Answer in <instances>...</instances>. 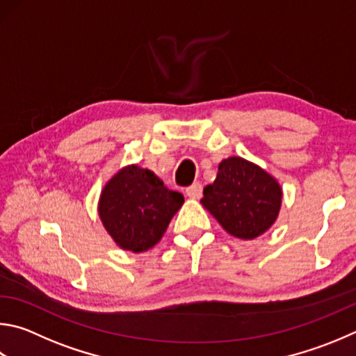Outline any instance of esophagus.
<instances>
[{
  "instance_id": "1",
  "label": "esophagus",
  "mask_w": 356,
  "mask_h": 356,
  "mask_svg": "<svg viewBox=\"0 0 356 356\" xmlns=\"http://www.w3.org/2000/svg\"><path fill=\"white\" fill-rule=\"evenodd\" d=\"M186 196H188L190 199H199L200 196H202V185L200 184H193L191 186H188L186 188Z\"/></svg>"
}]
</instances>
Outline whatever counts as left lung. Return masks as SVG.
Segmentation results:
<instances>
[{"instance_id": "obj_1", "label": "left lung", "mask_w": 356, "mask_h": 356, "mask_svg": "<svg viewBox=\"0 0 356 356\" xmlns=\"http://www.w3.org/2000/svg\"><path fill=\"white\" fill-rule=\"evenodd\" d=\"M283 191L274 176L243 157L224 159L200 204L232 236L254 240L273 227Z\"/></svg>"}]
</instances>
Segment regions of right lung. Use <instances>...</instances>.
Listing matches in <instances>:
<instances>
[{
    "instance_id": "add662e5",
    "label": "right lung",
    "mask_w": 356,
    "mask_h": 356,
    "mask_svg": "<svg viewBox=\"0 0 356 356\" xmlns=\"http://www.w3.org/2000/svg\"><path fill=\"white\" fill-rule=\"evenodd\" d=\"M182 204L184 196L168 190L152 171L127 165L102 188L98 213L118 248L140 254L163 238Z\"/></svg>"
}]
</instances>
